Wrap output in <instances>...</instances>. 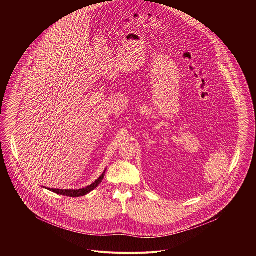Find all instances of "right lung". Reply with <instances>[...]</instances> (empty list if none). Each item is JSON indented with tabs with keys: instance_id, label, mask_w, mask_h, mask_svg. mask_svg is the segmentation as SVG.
Instances as JSON below:
<instances>
[{
	"instance_id": "right-lung-1",
	"label": "right lung",
	"mask_w": 256,
	"mask_h": 256,
	"mask_svg": "<svg viewBox=\"0 0 256 256\" xmlns=\"http://www.w3.org/2000/svg\"><path fill=\"white\" fill-rule=\"evenodd\" d=\"M106 168L104 170L102 174L94 182L92 183L90 185H88L84 188H82V189H54V188H47V189L54 192V193H57L59 195H64V196H69V197L84 196V195H86L88 193H90V191L94 190L100 183L102 182V180L104 178V176H106Z\"/></svg>"
}]
</instances>
